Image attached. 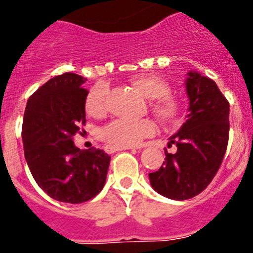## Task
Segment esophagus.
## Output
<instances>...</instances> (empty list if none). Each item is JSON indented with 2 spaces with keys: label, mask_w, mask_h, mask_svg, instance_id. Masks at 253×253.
Segmentation results:
<instances>
[{
  "label": "esophagus",
  "mask_w": 253,
  "mask_h": 253,
  "mask_svg": "<svg viewBox=\"0 0 253 253\" xmlns=\"http://www.w3.org/2000/svg\"><path fill=\"white\" fill-rule=\"evenodd\" d=\"M105 150H106V152H107V153H113V152H116V151L129 150V147H116V146H106Z\"/></svg>",
  "instance_id": "esophagus-1"
}]
</instances>
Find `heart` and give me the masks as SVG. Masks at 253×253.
I'll list each match as a JSON object with an SVG mask.
<instances>
[{
  "label": "heart",
  "instance_id": "heart-1",
  "mask_svg": "<svg viewBox=\"0 0 253 253\" xmlns=\"http://www.w3.org/2000/svg\"><path fill=\"white\" fill-rule=\"evenodd\" d=\"M131 84L145 97L150 98L151 110L162 122L169 124L178 119L182 107L181 101L169 92V84L162 77L153 73L140 75L133 77ZM107 93L106 84H97L88 92L86 98V111L88 115L93 117L105 115L107 111ZM155 131L156 125L148 119H117L101 128L100 137L116 147H131L138 145L143 138L152 136Z\"/></svg>",
  "mask_w": 253,
  "mask_h": 253
}]
</instances>
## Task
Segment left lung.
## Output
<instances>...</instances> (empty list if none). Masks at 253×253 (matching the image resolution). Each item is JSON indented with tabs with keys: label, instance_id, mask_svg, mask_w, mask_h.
<instances>
[{
	"label": "left lung",
	"instance_id": "obj_1",
	"mask_svg": "<svg viewBox=\"0 0 253 253\" xmlns=\"http://www.w3.org/2000/svg\"><path fill=\"white\" fill-rule=\"evenodd\" d=\"M188 115L181 128L169 137L176 153L165 152L159 171L148 174L156 192L183 201L201 193L222 164L230 132V103L216 82L190 71L186 80Z\"/></svg>",
	"mask_w": 253,
	"mask_h": 253
}]
</instances>
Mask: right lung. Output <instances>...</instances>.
I'll return each mask as SVG.
<instances>
[{
    "label": "right lung",
    "instance_id": "1",
    "mask_svg": "<svg viewBox=\"0 0 253 253\" xmlns=\"http://www.w3.org/2000/svg\"><path fill=\"white\" fill-rule=\"evenodd\" d=\"M86 80L63 73L47 81L27 101L22 124L25 159L37 185L51 198L82 204L103 188L111 156L80 150L73 136L86 124Z\"/></svg>",
    "mask_w": 253,
    "mask_h": 253
}]
</instances>
